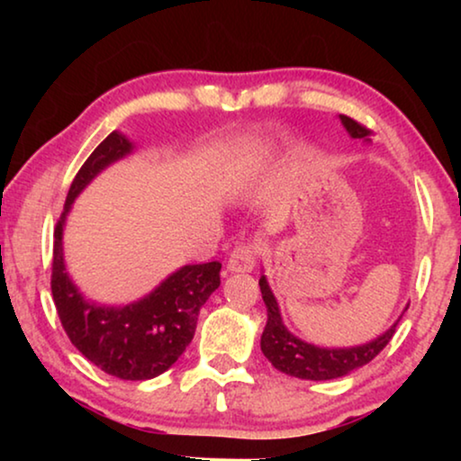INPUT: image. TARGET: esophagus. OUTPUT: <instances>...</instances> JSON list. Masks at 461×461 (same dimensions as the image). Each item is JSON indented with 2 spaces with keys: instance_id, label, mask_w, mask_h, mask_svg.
Listing matches in <instances>:
<instances>
[{
  "instance_id": "34e87169",
  "label": "esophagus",
  "mask_w": 461,
  "mask_h": 461,
  "mask_svg": "<svg viewBox=\"0 0 461 461\" xmlns=\"http://www.w3.org/2000/svg\"><path fill=\"white\" fill-rule=\"evenodd\" d=\"M258 249L260 248H258L256 241L237 243L235 249L230 251L229 262H226V268H229L230 273H249L256 264Z\"/></svg>"
}]
</instances>
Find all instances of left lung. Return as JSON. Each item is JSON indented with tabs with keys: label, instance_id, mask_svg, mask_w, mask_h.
I'll list each match as a JSON object with an SVG mask.
<instances>
[{
	"label": "left lung",
	"instance_id": "obj_1",
	"mask_svg": "<svg viewBox=\"0 0 461 461\" xmlns=\"http://www.w3.org/2000/svg\"><path fill=\"white\" fill-rule=\"evenodd\" d=\"M339 119H342L344 128L348 130L352 138L371 136V130L367 125L358 123L357 119L348 115H339ZM260 292L268 311V321L260 339L264 357L273 363L275 369H279L287 375L300 377V380H333V377H342L350 374V371H355L357 367H363V365L374 361L386 348V344L393 339L396 331L394 323L384 336L369 344L355 346V348H319V346L302 342V339L292 336L285 330L279 314V306H276L275 295L270 292L264 276L260 279Z\"/></svg>",
	"mask_w": 461,
	"mask_h": 461
}]
</instances>
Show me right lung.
I'll return each instance as SVG.
<instances>
[{
  "instance_id": "add662e5",
  "label": "right lung",
  "mask_w": 461,
  "mask_h": 461,
  "mask_svg": "<svg viewBox=\"0 0 461 461\" xmlns=\"http://www.w3.org/2000/svg\"><path fill=\"white\" fill-rule=\"evenodd\" d=\"M130 150L131 144L113 131L94 149L73 178L65 210L54 229L50 285L62 330L87 361L119 380H150L172 367L191 344L201 306L220 285L222 264H188L167 276L147 298L125 308L94 306L81 298L65 273L62 224L81 188Z\"/></svg>"
}]
</instances>
